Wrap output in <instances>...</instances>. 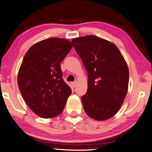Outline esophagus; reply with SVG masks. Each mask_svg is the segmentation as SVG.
<instances>
[{"label": "esophagus", "instance_id": "1", "mask_svg": "<svg viewBox=\"0 0 152 152\" xmlns=\"http://www.w3.org/2000/svg\"><path fill=\"white\" fill-rule=\"evenodd\" d=\"M76 84H77V82H76V81L72 82V86H73V87H75V86H76Z\"/></svg>", "mask_w": 152, "mask_h": 152}]
</instances>
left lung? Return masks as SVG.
Segmentation results:
<instances>
[{"instance_id":"left-lung-1","label":"left lung","mask_w":152,"mask_h":152,"mask_svg":"<svg viewBox=\"0 0 152 152\" xmlns=\"http://www.w3.org/2000/svg\"><path fill=\"white\" fill-rule=\"evenodd\" d=\"M72 43L88 76V89L82 96L90 117L104 121L121 109L127 93L129 69L114 43L95 35L74 38Z\"/></svg>"}]
</instances>
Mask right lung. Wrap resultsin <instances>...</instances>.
I'll use <instances>...</instances> for the list:
<instances>
[{
  "instance_id": "right-lung-1",
  "label": "right lung",
  "mask_w": 152,
  "mask_h": 152,
  "mask_svg": "<svg viewBox=\"0 0 152 152\" xmlns=\"http://www.w3.org/2000/svg\"><path fill=\"white\" fill-rule=\"evenodd\" d=\"M73 45L51 37L35 43L27 51L17 76L19 91L27 106L42 118L62 113L72 90L64 82L60 63Z\"/></svg>"
}]
</instances>
